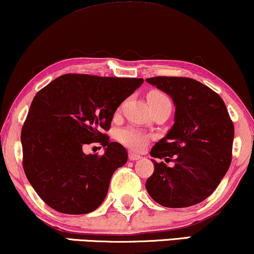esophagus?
<instances>
[{"instance_id": "esophagus-1", "label": "esophagus", "mask_w": 254, "mask_h": 254, "mask_svg": "<svg viewBox=\"0 0 254 254\" xmlns=\"http://www.w3.org/2000/svg\"><path fill=\"white\" fill-rule=\"evenodd\" d=\"M128 159L132 161H135V160H139V159H141V156L134 152H128Z\"/></svg>"}]
</instances>
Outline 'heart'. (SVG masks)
<instances>
[{"label":"heart","mask_w":254,"mask_h":254,"mask_svg":"<svg viewBox=\"0 0 254 254\" xmlns=\"http://www.w3.org/2000/svg\"><path fill=\"white\" fill-rule=\"evenodd\" d=\"M148 102L151 107L165 105V103L172 106L171 99L165 93L158 92V90H153V92L148 94ZM119 140H120L122 145L133 149V151H141L142 148H145L149 140H151V135L137 129L135 127H127L119 133Z\"/></svg>","instance_id":"heart-1"}]
</instances>
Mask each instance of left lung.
Masks as SVG:
<instances>
[{
  "instance_id": "8db88e82",
  "label": "left lung",
  "mask_w": 254,
  "mask_h": 254,
  "mask_svg": "<svg viewBox=\"0 0 254 254\" xmlns=\"http://www.w3.org/2000/svg\"><path fill=\"white\" fill-rule=\"evenodd\" d=\"M173 99L174 125L151 149L154 160L146 181L153 200L165 207L196 205L214 192L232 161L234 125L224 100L199 81L181 76L146 79Z\"/></svg>"
}]
</instances>
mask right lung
<instances>
[{
    "mask_svg": "<svg viewBox=\"0 0 254 254\" xmlns=\"http://www.w3.org/2000/svg\"><path fill=\"white\" fill-rule=\"evenodd\" d=\"M143 83L135 77L64 74L36 93L21 130L22 165L49 207L84 214L101 205L127 151L105 132L119 106ZM100 143L105 155H84Z\"/></svg>",
    "mask_w": 254,
    "mask_h": 254,
    "instance_id": "add662e5",
    "label": "right lung"
}]
</instances>
